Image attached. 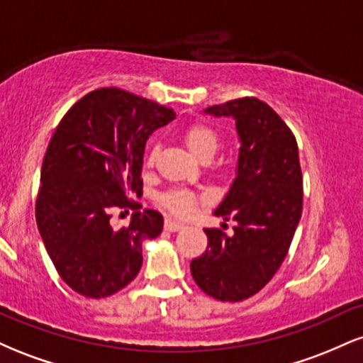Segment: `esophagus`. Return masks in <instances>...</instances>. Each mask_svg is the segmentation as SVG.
<instances>
[{"mask_svg":"<svg viewBox=\"0 0 363 363\" xmlns=\"http://www.w3.org/2000/svg\"><path fill=\"white\" fill-rule=\"evenodd\" d=\"M164 227H165V230H169V232H177V230H181V228H184V223L177 222V220L167 218L165 220Z\"/></svg>","mask_w":363,"mask_h":363,"instance_id":"1","label":"esophagus"}]
</instances>
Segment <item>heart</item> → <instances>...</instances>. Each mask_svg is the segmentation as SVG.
Here are the masks:
<instances>
[{
	"mask_svg": "<svg viewBox=\"0 0 363 363\" xmlns=\"http://www.w3.org/2000/svg\"><path fill=\"white\" fill-rule=\"evenodd\" d=\"M184 143L186 147L189 148V152L193 153L194 157H198L199 160L201 158H211L213 153L218 148V136L210 126L203 123L191 124L184 129ZM157 158V148L152 147L148 150L147 158H145V164L148 167H152L155 164ZM158 203L160 206H164L165 210H169L170 213L177 216H187L193 213L196 205H198V194L194 191L182 189V187H174V189L165 191L164 194H160L158 198Z\"/></svg>",
	"mask_w": 363,
	"mask_h": 363,
	"instance_id": "heart-1",
	"label": "heart"
}]
</instances>
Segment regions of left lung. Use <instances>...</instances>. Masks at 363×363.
Here are the masks:
<instances>
[{"mask_svg":"<svg viewBox=\"0 0 363 363\" xmlns=\"http://www.w3.org/2000/svg\"><path fill=\"white\" fill-rule=\"evenodd\" d=\"M205 112L235 119L240 140L237 176L215 215L237 225L232 235L205 228L208 247L191 261V274L210 297L240 302L274 277L301 222L298 147L280 116L256 97L235 99Z\"/></svg>","mask_w":363,"mask_h":363,"instance_id":"1","label":"left lung"}]
</instances>
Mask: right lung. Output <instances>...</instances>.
Returning <instances> with one entry per match:
<instances>
[{
	"label": "right lung",
	"instance_id": "obj_1",
	"mask_svg": "<svg viewBox=\"0 0 363 363\" xmlns=\"http://www.w3.org/2000/svg\"><path fill=\"white\" fill-rule=\"evenodd\" d=\"M176 118L172 109L121 89L86 94L57 124L40 170L35 220L62 281L89 298L109 297L135 280L141 244L155 239L164 216L135 211L128 227L111 225L112 208H133L143 191L148 136Z\"/></svg>",
	"mask_w": 363,
	"mask_h": 363
}]
</instances>
